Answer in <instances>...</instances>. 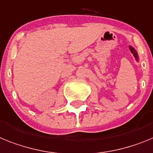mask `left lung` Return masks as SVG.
Returning <instances> with one entry per match:
<instances>
[{
  "label": "left lung",
  "instance_id": "1",
  "mask_svg": "<svg viewBox=\"0 0 153 153\" xmlns=\"http://www.w3.org/2000/svg\"><path fill=\"white\" fill-rule=\"evenodd\" d=\"M129 49H130V51H131V52L132 53V54H133V56L135 57V58L138 62V61H139V55H138L137 51H135V48H134L133 47H132V46H129Z\"/></svg>",
  "mask_w": 153,
  "mask_h": 153
}]
</instances>
